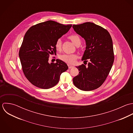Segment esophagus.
Returning <instances> with one entry per match:
<instances>
[{"instance_id": "1", "label": "esophagus", "mask_w": 133, "mask_h": 133, "mask_svg": "<svg viewBox=\"0 0 133 133\" xmlns=\"http://www.w3.org/2000/svg\"><path fill=\"white\" fill-rule=\"evenodd\" d=\"M68 67H69V69H71L73 67V65H70V64H68Z\"/></svg>"}]
</instances>
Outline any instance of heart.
<instances>
[{"label": "heart", "mask_w": 133, "mask_h": 133, "mask_svg": "<svg viewBox=\"0 0 133 133\" xmlns=\"http://www.w3.org/2000/svg\"><path fill=\"white\" fill-rule=\"evenodd\" d=\"M69 38L71 40L73 43L76 46L81 42V40L79 37L76 35L73 34L70 35L69 37ZM55 47L57 50H60L62 48V41L60 39H58L55 43ZM78 56L77 54H63L59 56V58L61 60L64 61V62L68 64H73L74 63L76 59L77 58Z\"/></svg>", "instance_id": "1"}]
</instances>
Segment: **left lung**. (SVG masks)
Segmentation results:
<instances>
[{
    "label": "left lung",
    "mask_w": 133,
    "mask_h": 133,
    "mask_svg": "<svg viewBox=\"0 0 133 133\" xmlns=\"http://www.w3.org/2000/svg\"><path fill=\"white\" fill-rule=\"evenodd\" d=\"M73 28L86 42L82 60L87 63L89 59L87 66L83 64L76 66L79 72L73 78V84L83 91L98 88L107 77L114 61L111 37L106 29L93 23L73 25Z\"/></svg>",
    "instance_id": "1"
}]
</instances>
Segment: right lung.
<instances>
[{"label":"right lung","mask_w":133,"mask_h":133,"mask_svg":"<svg viewBox=\"0 0 133 133\" xmlns=\"http://www.w3.org/2000/svg\"><path fill=\"white\" fill-rule=\"evenodd\" d=\"M72 26L48 21L31 26L26 32L19 57L23 73L33 85L44 89L52 88L59 82L61 73L68 69L60 60L49 63L48 58L50 54H56V41Z\"/></svg>","instance_id":"obj_1"}]
</instances>
